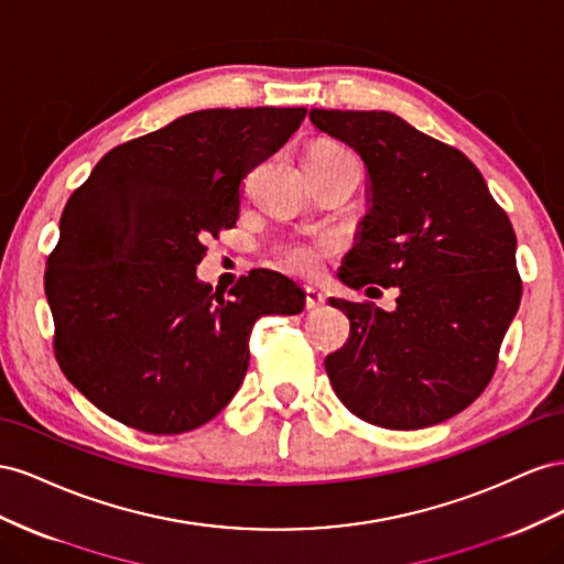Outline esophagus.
Segmentation results:
<instances>
[{"label": "esophagus", "mask_w": 564, "mask_h": 564, "mask_svg": "<svg viewBox=\"0 0 564 564\" xmlns=\"http://www.w3.org/2000/svg\"><path fill=\"white\" fill-rule=\"evenodd\" d=\"M324 302H326V295L316 291V288H307V291H304V307L307 310H318Z\"/></svg>", "instance_id": "1"}]
</instances>
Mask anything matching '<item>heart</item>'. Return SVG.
<instances>
[{
    "instance_id": "heart-1",
    "label": "heart",
    "mask_w": 564,
    "mask_h": 564,
    "mask_svg": "<svg viewBox=\"0 0 564 564\" xmlns=\"http://www.w3.org/2000/svg\"><path fill=\"white\" fill-rule=\"evenodd\" d=\"M347 153L343 147L337 143H318L310 151V155H343ZM330 252L328 240H318V243H310V240H291V243H281L276 248V262L293 271L300 273V276H314V273L321 269V262H324V254Z\"/></svg>"
}]
</instances>
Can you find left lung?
<instances>
[{"label":"left lung","instance_id":"1","mask_svg":"<svg viewBox=\"0 0 564 564\" xmlns=\"http://www.w3.org/2000/svg\"><path fill=\"white\" fill-rule=\"evenodd\" d=\"M310 120L368 170L371 207L337 276L399 288L394 312L330 297L349 318L326 357L333 390L378 427L448 421L485 392L520 307L512 224L468 158L394 112L312 108Z\"/></svg>","mask_w":564,"mask_h":564}]
</instances>
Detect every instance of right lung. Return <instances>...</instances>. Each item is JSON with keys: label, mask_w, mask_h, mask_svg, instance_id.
<instances>
[{"label": "right lung", "mask_w": 564, "mask_h": 564, "mask_svg": "<svg viewBox=\"0 0 564 564\" xmlns=\"http://www.w3.org/2000/svg\"><path fill=\"white\" fill-rule=\"evenodd\" d=\"M307 108H210L108 151L61 215L44 293L61 371L96 409L149 434H182L229 404L267 314H300L276 271L229 297L196 279L205 236L238 219L246 174L276 153Z\"/></svg>", "instance_id": "right-lung-1"}]
</instances>
